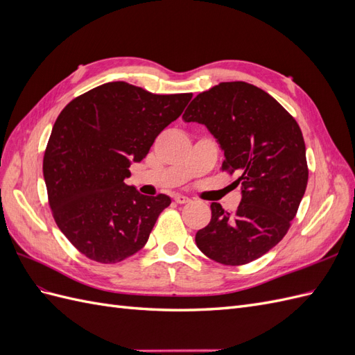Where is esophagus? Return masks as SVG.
<instances>
[{
  "label": "esophagus",
  "instance_id": "esophagus-1",
  "mask_svg": "<svg viewBox=\"0 0 355 355\" xmlns=\"http://www.w3.org/2000/svg\"><path fill=\"white\" fill-rule=\"evenodd\" d=\"M175 201H176L178 204H187V202L191 201V198L187 197V196H176V197H175Z\"/></svg>",
  "mask_w": 355,
  "mask_h": 355
}]
</instances>
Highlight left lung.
Instances as JSON below:
<instances>
[{
  "label": "left lung",
  "mask_w": 355,
  "mask_h": 355,
  "mask_svg": "<svg viewBox=\"0 0 355 355\" xmlns=\"http://www.w3.org/2000/svg\"><path fill=\"white\" fill-rule=\"evenodd\" d=\"M184 121L204 124L219 142L222 170L237 173L239 209L211 202L196 234L198 249L223 265H244L283 240L308 184L302 132L272 96L244 81L220 83L189 103Z\"/></svg>",
  "instance_id": "8db88e82"
}]
</instances>
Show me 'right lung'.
Returning a JSON list of instances; mask_svg holds the SVG:
<instances>
[{
	"label": "right lung",
	"mask_w": 355,
	"mask_h": 355,
	"mask_svg": "<svg viewBox=\"0 0 355 355\" xmlns=\"http://www.w3.org/2000/svg\"><path fill=\"white\" fill-rule=\"evenodd\" d=\"M191 98L112 81L59 114L42 159L49 204L59 230L89 259L116 263L146 244L171 200L142 196L124 179Z\"/></svg>",
	"instance_id": "add662e5"
}]
</instances>
